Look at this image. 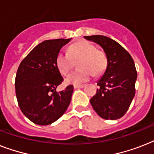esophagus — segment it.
<instances>
[{
    "label": "esophagus",
    "mask_w": 154,
    "mask_h": 154,
    "mask_svg": "<svg viewBox=\"0 0 154 154\" xmlns=\"http://www.w3.org/2000/svg\"><path fill=\"white\" fill-rule=\"evenodd\" d=\"M85 85H74L73 87H74V89H78V88H83Z\"/></svg>",
    "instance_id": "34e87169"
}]
</instances>
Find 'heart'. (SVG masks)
<instances>
[{
  "instance_id": "obj_1",
  "label": "heart",
  "mask_w": 154,
  "mask_h": 154,
  "mask_svg": "<svg viewBox=\"0 0 154 154\" xmlns=\"http://www.w3.org/2000/svg\"><path fill=\"white\" fill-rule=\"evenodd\" d=\"M77 62L79 69L73 71L65 78L67 84L78 85L87 82L93 76L101 74L107 66V57L103 51L97 49L91 42L80 41L69 47L67 53L60 52L56 57V66L63 76L69 73L73 65V60Z\"/></svg>"
}]
</instances>
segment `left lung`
I'll list each match as a JSON object with an SVG mask.
<instances>
[{
	"label": "left lung",
	"instance_id": "left-lung-1",
	"mask_svg": "<svg viewBox=\"0 0 154 154\" xmlns=\"http://www.w3.org/2000/svg\"><path fill=\"white\" fill-rule=\"evenodd\" d=\"M85 39L100 45L107 57V68L97 82L100 88L90 99L95 112L105 120L123 117L135 95L137 73L133 58L120 44L109 37L94 35Z\"/></svg>",
	"mask_w": 154,
	"mask_h": 154
}]
</instances>
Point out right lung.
Masks as SVG:
<instances>
[{
	"label": "right lung",
	"mask_w": 154,
	"mask_h": 154,
	"mask_svg": "<svg viewBox=\"0 0 154 154\" xmlns=\"http://www.w3.org/2000/svg\"><path fill=\"white\" fill-rule=\"evenodd\" d=\"M70 40H47L40 43L18 67L15 79L18 105L25 117L35 124H52L69 105L72 85L62 91L56 90L64 81L56 66V57Z\"/></svg>",
	"instance_id": "1"
}]
</instances>
